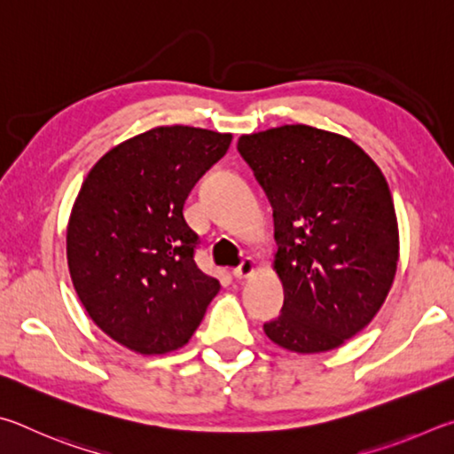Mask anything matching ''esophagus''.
Masks as SVG:
<instances>
[{
  "instance_id": "esophagus-1",
  "label": "esophagus",
  "mask_w": 454,
  "mask_h": 454,
  "mask_svg": "<svg viewBox=\"0 0 454 454\" xmlns=\"http://www.w3.org/2000/svg\"><path fill=\"white\" fill-rule=\"evenodd\" d=\"M255 271H257V263L251 257H247L243 259V263L239 267L233 269V275L237 279H249L251 275H255Z\"/></svg>"
}]
</instances>
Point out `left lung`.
I'll list each match as a JSON object with an SVG mask.
<instances>
[{
  "instance_id": "1",
  "label": "left lung",
  "mask_w": 454,
  "mask_h": 454,
  "mask_svg": "<svg viewBox=\"0 0 454 454\" xmlns=\"http://www.w3.org/2000/svg\"><path fill=\"white\" fill-rule=\"evenodd\" d=\"M241 157L269 197L283 313L265 335L325 353L372 321L393 287L399 225L379 165L345 135L281 125L241 135Z\"/></svg>"
}]
</instances>
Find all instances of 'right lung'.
Here are the masks:
<instances>
[{"instance_id": "obj_1", "label": "right lung", "mask_w": 454, "mask_h": 454, "mask_svg": "<svg viewBox=\"0 0 454 454\" xmlns=\"http://www.w3.org/2000/svg\"><path fill=\"white\" fill-rule=\"evenodd\" d=\"M231 133L163 125L87 173L67 223V267L87 315L115 343L165 355L189 343L221 285L195 263L183 205Z\"/></svg>"}]
</instances>
